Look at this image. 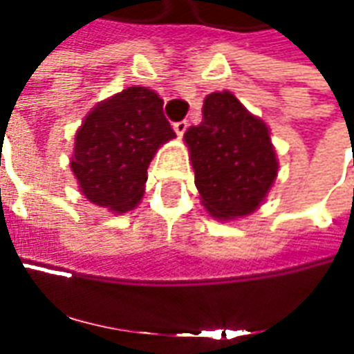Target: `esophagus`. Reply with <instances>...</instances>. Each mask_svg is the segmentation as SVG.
<instances>
[{"instance_id":"1","label":"esophagus","mask_w":354,"mask_h":354,"mask_svg":"<svg viewBox=\"0 0 354 354\" xmlns=\"http://www.w3.org/2000/svg\"><path fill=\"white\" fill-rule=\"evenodd\" d=\"M187 128H189V122H187V120H179V122L173 124V130L177 132V136H183V134L187 132Z\"/></svg>"}]
</instances>
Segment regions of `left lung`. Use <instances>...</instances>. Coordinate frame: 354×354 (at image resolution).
Segmentation results:
<instances>
[{"label": "left lung", "instance_id": "1", "mask_svg": "<svg viewBox=\"0 0 354 354\" xmlns=\"http://www.w3.org/2000/svg\"><path fill=\"white\" fill-rule=\"evenodd\" d=\"M194 185L205 208L220 220L253 212L277 177L267 124L249 115L230 91L205 99L203 122L185 132Z\"/></svg>", "mask_w": 354, "mask_h": 354}]
</instances>
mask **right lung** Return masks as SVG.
<instances>
[{
  "instance_id": "obj_1",
  "label": "right lung",
  "mask_w": 354,
  "mask_h": 354,
  "mask_svg": "<svg viewBox=\"0 0 354 354\" xmlns=\"http://www.w3.org/2000/svg\"><path fill=\"white\" fill-rule=\"evenodd\" d=\"M175 136L160 95L128 87L85 116L75 136L72 171L97 206L127 212L138 205L149 161Z\"/></svg>"
}]
</instances>
